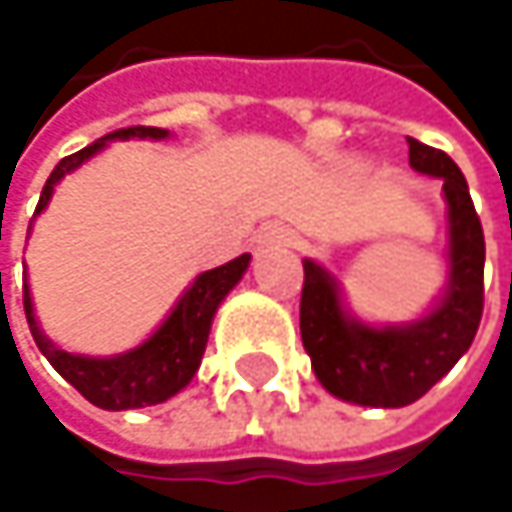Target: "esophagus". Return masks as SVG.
Here are the masks:
<instances>
[{"instance_id":"esophagus-1","label":"esophagus","mask_w":512,"mask_h":512,"mask_svg":"<svg viewBox=\"0 0 512 512\" xmlns=\"http://www.w3.org/2000/svg\"><path fill=\"white\" fill-rule=\"evenodd\" d=\"M287 240H290V231L281 228V225H272V228L263 231V243H287Z\"/></svg>"}]
</instances>
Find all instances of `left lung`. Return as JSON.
Returning a JSON list of instances; mask_svg holds the SVG:
<instances>
[{
  "mask_svg": "<svg viewBox=\"0 0 512 512\" xmlns=\"http://www.w3.org/2000/svg\"><path fill=\"white\" fill-rule=\"evenodd\" d=\"M409 165L439 177L448 204V287L430 314L406 326H367L347 314L338 278L302 260V347L323 388L358 406L397 409L424 397L468 353L483 314L486 243L468 183L451 156L418 139H409Z\"/></svg>",
  "mask_w": 512,
  "mask_h": 512,
  "instance_id": "left-lung-1",
  "label": "left lung"
}]
</instances>
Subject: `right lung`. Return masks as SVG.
Wrapping results in <instances>:
<instances>
[{
	"label": "right lung",
	"instance_id": "add662e5",
	"mask_svg": "<svg viewBox=\"0 0 512 512\" xmlns=\"http://www.w3.org/2000/svg\"><path fill=\"white\" fill-rule=\"evenodd\" d=\"M165 136H168V130H159V127H124V130H115V133L97 139L94 145H88L76 154L64 156L52 168L35 216L50 204L55 183L64 174H70L73 168H79L85 159L100 154L109 142H115V139H156L159 142ZM249 260L252 255H240L228 260L225 266L201 272L186 287V293L180 296V302L171 308V314L165 317V323L154 335L145 344H139L136 350H127L121 356H76V353L55 347L35 320L29 284H23V308H26V320H29L38 350L88 403L109 409V412L142 409V406L165 403L168 397H174L180 388H186L192 382L201 356H204L207 338H210L216 308L237 287V281L249 269Z\"/></svg>",
	"mask_w": 512,
	"mask_h": 512
}]
</instances>
